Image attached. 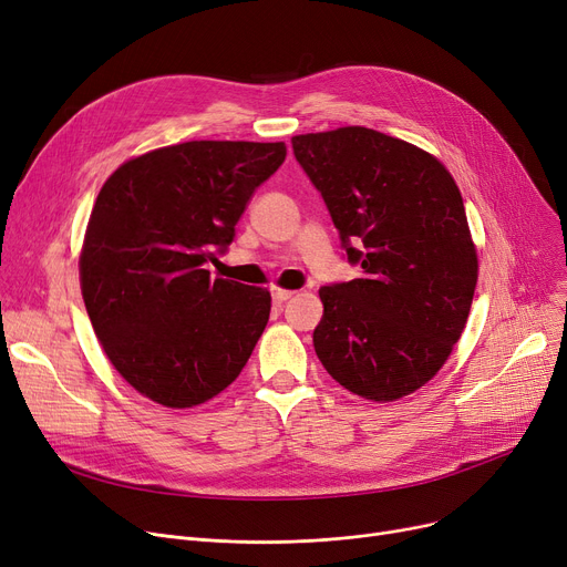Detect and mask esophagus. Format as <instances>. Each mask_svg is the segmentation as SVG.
Returning <instances> with one entry per match:
<instances>
[{"instance_id": "34e87169", "label": "esophagus", "mask_w": 567, "mask_h": 567, "mask_svg": "<svg viewBox=\"0 0 567 567\" xmlns=\"http://www.w3.org/2000/svg\"><path fill=\"white\" fill-rule=\"evenodd\" d=\"M271 296H274V301L276 303H285V301H289L291 296H293V291L291 289H280V287H271Z\"/></svg>"}]
</instances>
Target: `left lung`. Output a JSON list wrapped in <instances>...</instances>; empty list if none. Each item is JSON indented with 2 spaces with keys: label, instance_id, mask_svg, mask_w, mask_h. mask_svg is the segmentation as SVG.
<instances>
[{
  "label": "left lung",
  "instance_id": "obj_1",
  "mask_svg": "<svg viewBox=\"0 0 567 567\" xmlns=\"http://www.w3.org/2000/svg\"><path fill=\"white\" fill-rule=\"evenodd\" d=\"M361 278L319 289L315 351L347 391L393 402L427 383L460 340L478 257L451 172L363 126L291 137Z\"/></svg>",
  "mask_w": 567,
  "mask_h": 567
}]
</instances>
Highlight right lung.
<instances>
[{
  "label": "right lung",
  "instance_id": "right-lung-1",
  "mask_svg": "<svg viewBox=\"0 0 567 567\" xmlns=\"http://www.w3.org/2000/svg\"><path fill=\"white\" fill-rule=\"evenodd\" d=\"M285 142L199 140L156 148L101 188L80 255L82 299L107 359L137 393L186 409L241 374L271 293L212 278Z\"/></svg>",
  "mask_w": 567,
  "mask_h": 567
}]
</instances>
